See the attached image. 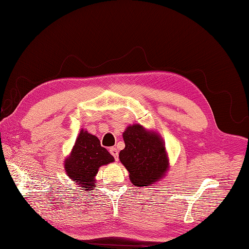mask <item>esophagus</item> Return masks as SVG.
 Listing matches in <instances>:
<instances>
[{
  "mask_svg": "<svg viewBox=\"0 0 249 249\" xmlns=\"http://www.w3.org/2000/svg\"><path fill=\"white\" fill-rule=\"evenodd\" d=\"M109 152H110V154L113 156L115 160H117V161L119 160V152H118L117 148H115V147H111L110 149H109Z\"/></svg>",
  "mask_w": 249,
  "mask_h": 249,
  "instance_id": "1",
  "label": "esophagus"
}]
</instances>
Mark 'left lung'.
<instances>
[{
  "label": "left lung",
  "instance_id": "1",
  "mask_svg": "<svg viewBox=\"0 0 249 249\" xmlns=\"http://www.w3.org/2000/svg\"><path fill=\"white\" fill-rule=\"evenodd\" d=\"M123 139L125 148L119 157L134 186H152L162 179L170 167L162 137L140 124H132L126 127Z\"/></svg>",
  "mask_w": 249,
  "mask_h": 249
}]
</instances>
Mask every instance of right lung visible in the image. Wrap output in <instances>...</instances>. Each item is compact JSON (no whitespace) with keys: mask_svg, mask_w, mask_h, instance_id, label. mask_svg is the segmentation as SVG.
<instances>
[{"mask_svg":"<svg viewBox=\"0 0 249 249\" xmlns=\"http://www.w3.org/2000/svg\"><path fill=\"white\" fill-rule=\"evenodd\" d=\"M113 161V156L105 147L101 146L98 138L82 129L63 164L69 178L77 187L86 188L84 190L88 191L96 187L95 176L98 169Z\"/></svg>","mask_w":249,"mask_h":249,"instance_id":"add662e5","label":"right lung"}]
</instances>
